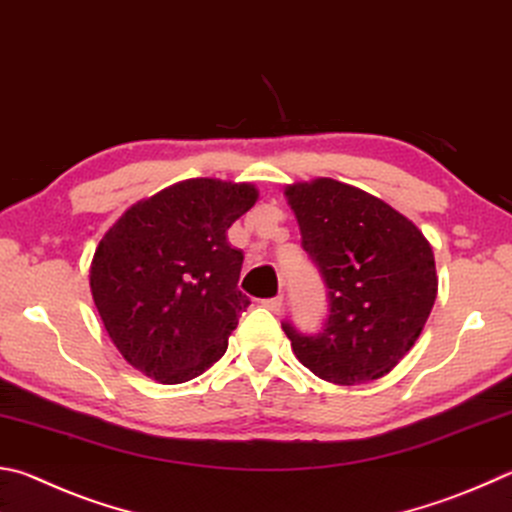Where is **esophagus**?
Listing matches in <instances>:
<instances>
[{"label":"esophagus","instance_id":"esophagus-1","mask_svg":"<svg viewBox=\"0 0 512 512\" xmlns=\"http://www.w3.org/2000/svg\"><path fill=\"white\" fill-rule=\"evenodd\" d=\"M268 311H273V313H280L282 311V295H277V297H268V300H264L262 302Z\"/></svg>","mask_w":512,"mask_h":512}]
</instances>
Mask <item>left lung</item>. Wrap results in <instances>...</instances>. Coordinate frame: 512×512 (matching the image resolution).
<instances>
[{"instance_id": "8db88e82", "label": "left lung", "mask_w": 512, "mask_h": 512, "mask_svg": "<svg viewBox=\"0 0 512 512\" xmlns=\"http://www.w3.org/2000/svg\"><path fill=\"white\" fill-rule=\"evenodd\" d=\"M284 197L331 302L318 336L282 324L293 353L336 385L383 378L430 318L439 291L430 241L383 199L327 176L286 185Z\"/></svg>"}]
</instances>
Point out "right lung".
I'll list each match as a JSON object with an SVG mask.
<instances>
[{
	"mask_svg": "<svg viewBox=\"0 0 512 512\" xmlns=\"http://www.w3.org/2000/svg\"><path fill=\"white\" fill-rule=\"evenodd\" d=\"M259 199L253 183L188 179L134 203L102 235L89 286L111 342L163 385L203 374L250 304L228 228Z\"/></svg>",
	"mask_w": 512,
	"mask_h": 512,
	"instance_id": "1",
	"label": "right lung"
}]
</instances>
